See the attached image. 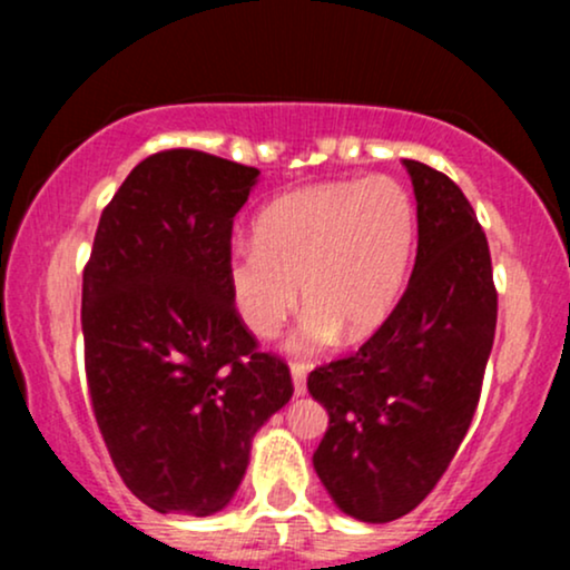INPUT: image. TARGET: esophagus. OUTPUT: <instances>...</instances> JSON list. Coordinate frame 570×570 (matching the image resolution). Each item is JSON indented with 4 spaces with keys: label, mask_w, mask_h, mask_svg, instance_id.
I'll use <instances>...</instances> for the list:
<instances>
[{
    "label": "esophagus",
    "mask_w": 570,
    "mask_h": 570,
    "mask_svg": "<svg viewBox=\"0 0 570 570\" xmlns=\"http://www.w3.org/2000/svg\"><path fill=\"white\" fill-rule=\"evenodd\" d=\"M305 375H307V367L303 362H292V381H294V394H305Z\"/></svg>",
    "instance_id": "34e87169"
}]
</instances>
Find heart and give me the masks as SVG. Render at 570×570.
Listing matches in <instances>:
<instances>
[{"label":"heart","mask_w":570,"mask_h":570,"mask_svg":"<svg viewBox=\"0 0 570 570\" xmlns=\"http://www.w3.org/2000/svg\"><path fill=\"white\" fill-rule=\"evenodd\" d=\"M415 240V200L391 176L294 189L227 254L235 313L254 337H273L297 311L299 289L307 313L294 348L318 351L335 335L358 343L402 297Z\"/></svg>","instance_id":"heart-1"}]
</instances>
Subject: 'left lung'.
Instances as JSON below:
<instances>
[{
	"label": "left lung",
	"mask_w": 570,
	"mask_h": 570,
	"mask_svg": "<svg viewBox=\"0 0 570 570\" xmlns=\"http://www.w3.org/2000/svg\"><path fill=\"white\" fill-rule=\"evenodd\" d=\"M417 200L407 289L356 353L307 375L330 412L318 480L362 522L404 517L448 472L480 402L499 292L482 225L450 176L404 160Z\"/></svg>",
	"instance_id": "1"
}]
</instances>
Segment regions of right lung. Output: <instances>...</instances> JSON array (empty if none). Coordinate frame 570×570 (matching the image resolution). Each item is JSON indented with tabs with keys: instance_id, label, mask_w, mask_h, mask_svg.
I'll use <instances>...</instances> for the list:
<instances>
[{
	"instance_id": "add662e5",
	"label": "right lung",
	"mask_w": 570,
	"mask_h": 570,
	"mask_svg": "<svg viewBox=\"0 0 570 570\" xmlns=\"http://www.w3.org/2000/svg\"><path fill=\"white\" fill-rule=\"evenodd\" d=\"M257 174L198 149L149 155L101 212L82 273L98 431L126 488L160 514L227 507L252 436L294 394L227 286L233 217Z\"/></svg>"
}]
</instances>
